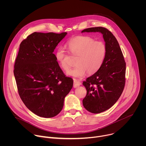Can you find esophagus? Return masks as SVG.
<instances>
[{
  "label": "esophagus",
  "instance_id": "34e87169",
  "mask_svg": "<svg viewBox=\"0 0 146 146\" xmlns=\"http://www.w3.org/2000/svg\"><path fill=\"white\" fill-rule=\"evenodd\" d=\"M81 84V82H80L78 80H74V84H73L74 88H77V87L80 86Z\"/></svg>",
  "mask_w": 146,
  "mask_h": 146
}]
</instances>
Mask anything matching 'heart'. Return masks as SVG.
Here are the masks:
<instances>
[{"mask_svg":"<svg viewBox=\"0 0 146 146\" xmlns=\"http://www.w3.org/2000/svg\"><path fill=\"white\" fill-rule=\"evenodd\" d=\"M66 46L70 52L77 56L76 65L67 72V74L74 78H82L86 72L91 75L95 73L101 68L105 60L107 48L102 41H95L90 36H79L68 41ZM55 58L60 66L65 70L69 69L66 58L65 48L59 47L55 52Z\"/></svg>","mask_w":146,"mask_h":146,"instance_id":"heart-1","label":"heart"}]
</instances>
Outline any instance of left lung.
I'll return each mask as SVG.
<instances>
[{
  "label": "left lung",
  "instance_id": "1",
  "mask_svg": "<svg viewBox=\"0 0 146 146\" xmlns=\"http://www.w3.org/2000/svg\"><path fill=\"white\" fill-rule=\"evenodd\" d=\"M83 32L101 33L107 48L101 68L82 82L87 90L83 106L88 111L97 114L112 107L121 95L125 84L126 63L118 41L108 29L94 27L85 29Z\"/></svg>",
  "mask_w": 146,
  "mask_h": 146
}]
</instances>
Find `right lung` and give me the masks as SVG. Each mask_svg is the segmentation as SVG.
Segmentation results:
<instances>
[{"mask_svg": "<svg viewBox=\"0 0 146 146\" xmlns=\"http://www.w3.org/2000/svg\"><path fill=\"white\" fill-rule=\"evenodd\" d=\"M66 32H34L19 45L14 74L19 95L36 115L51 118L64 106L73 81L62 70L53 54Z\"/></svg>", "mask_w": 146, "mask_h": 146, "instance_id": "right-lung-1", "label": "right lung"}]
</instances>
